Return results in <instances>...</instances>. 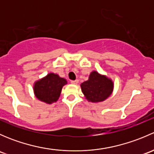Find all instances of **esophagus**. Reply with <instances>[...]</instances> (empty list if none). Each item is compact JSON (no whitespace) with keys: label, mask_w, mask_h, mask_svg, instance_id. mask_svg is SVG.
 Segmentation results:
<instances>
[{"label":"esophagus","mask_w":154,"mask_h":154,"mask_svg":"<svg viewBox=\"0 0 154 154\" xmlns=\"http://www.w3.org/2000/svg\"><path fill=\"white\" fill-rule=\"evenodd\" d=\"M71 83L72 84H77L79 83V80H71Z\"/></svg>","instance_id":"34e87169"}]
</instances>
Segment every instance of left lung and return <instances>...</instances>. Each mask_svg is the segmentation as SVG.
<instances>
[{
    "label": "left lung",
    "instance_id": "8db88e82",
    "mask_svg": "<svg viewBox=\"0 0 154 154\" xmlns=\"http://www.w3.org/2000/svg\"><path fill=\"white\" fill-rule=\"evenodd\" d=\"M113 85L110 79L94 71L90 74L88 80L83 82L80 86L83 94L88 101L101 102L112 94Z\"/></svg>",
    "mask_w": 154,
    "mask_h": 154
}]
</instances>
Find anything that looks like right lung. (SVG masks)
I'll use <instances>...</instances> for the list:
<instances>
[{"label": "right lung", "mask_w": 154, "mask_h": 154, "mask_svg": "<svg viewBox=\"0 0 154 154\" xmlns=\"http://www.w3.org/2000/svg\"><path fill=\"white\" fill-rule=\"evenodd\" d=\"M66 84H67L66 79L50 73L45 77L35 82L33 87L34 93L38 100L51 104L58 100L63 86Z\"/></svg>", "instance_id": "add662e5"}]
</instances>
